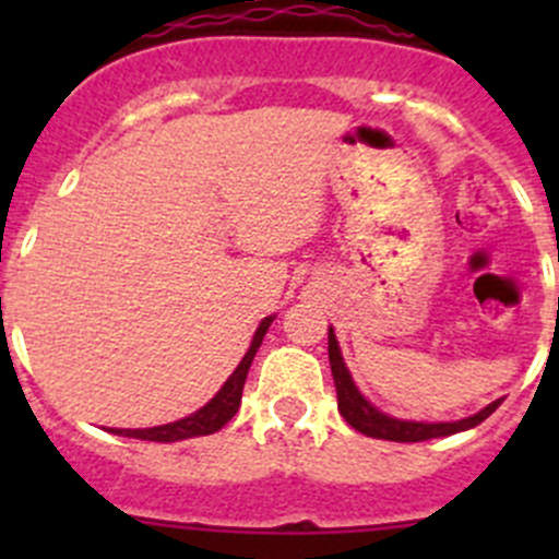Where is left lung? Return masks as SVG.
Returning <instances> with one entry per match:
<instances>
[{
	"mask_svg": "<svg viewBox=\"0 0 559 559\" xmlns=\"http://www.w3.org/2000/svg\"><path fill=\"white\" fill-rule=\"evenodd\" d=\"M330 368L332 379H335V392H337V408H341L343 419L354 427V430L365 432L370 438H381V441H397V443H419L430 441V438H447L454 432L471 430V427L481 425L489 414L500 405V400L489 403L487 408H481L478 414L467 416L460 421H414V419H397V416H389L384 411L376 408L359 386L354 384L352 373H348L346 362H343L341 346H337V337L330 326Z\"/></svg>",
	"mask_w": 559,
	"mask_h": 559,
	"instance_id": "1",
	"label": "left lung"
}]
</instances>
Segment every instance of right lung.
Instances as JSON below:
<instances>
[{"mask_svg": "<svg viewBox=\"0 0 559 559\" xmlns=\"http://www.w3.org/2000/svg\"><path fill=\"white\" fill-rule=\"evenodd\" d=\"M275 316H264L259 321L257 332L251 337V346H248L246 357L240 359L238 368L233 370L224 386L202 405L200 411L189 414L186 419L170 421V425H159V427H145V430H118V427H110L107 432L112 436H123V438H140V441H156V443H175V441H186V438H197V436H211V432H218L240 408V397H243V384L248 368L253 362V354L257 348L262 346V337L267 332V326L273 324Z\"/></svg>", "mask_w": 559, "mask_h": 559, "instance_id": "1", "label": "right lung"}]
</instances>
